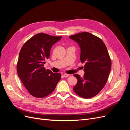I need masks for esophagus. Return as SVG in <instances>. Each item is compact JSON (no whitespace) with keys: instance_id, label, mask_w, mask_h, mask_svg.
I'll return each mask as SVG.
<instances>
[{"instance_id":"esophagus-1","label":"esophagus","mask_w":130,"mask_h":130,"mask_svg":"<svg viewBox=\"0 0 130 130\" xmlns=\"http://www.w3.org/2000/svg\"><path fill=\"white\" fill-rule=\"evenodd\" d=\"M63 76L64 77H67L69 76V75L68 74H64L63 75Z\"/></svg>"}]
</instances>
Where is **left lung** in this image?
I'll use <instances>...</instances> for the list:
<instances>
[{
	"label": "left lung",
	"instance_id": "1",
	"mask_svg": "<svg viewBox=\"0 0 130 130\" xmlns=\"http://www.w3.org/2000/svg\"><path fill=\"white\" fill-rule=\"evenodd\" d=\"M69 38L78 43L80 60L85 63L84 76L74 75L77 80L74 91L81 98H91L101 91L107 81L111 69V58L104 42L95 35L83 32Z\"/></svg>",
	"mask_w": 130,
	"mask_h": 130
}]
</instances>
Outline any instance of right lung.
Wrapping results in <instances>:
<instances>
[{"instance_id":"1","label":"right lung","mask_w":130,"mask_h":130,"mask_svg":"<svg viewBox=\"0 0 130 130\" xmlns=\"http://www.w3.org/2000/svg\"><path fill=\"white\" fill-rule=\"evenodd\" d=\"M62 36L44 33L35 35L27 40L21 49L17 64L19 77L27 91L34 97L49 95L60 80V73H54L44 67L45 60L50 57L53 45Z\"/></svg>"}]
</instances>
